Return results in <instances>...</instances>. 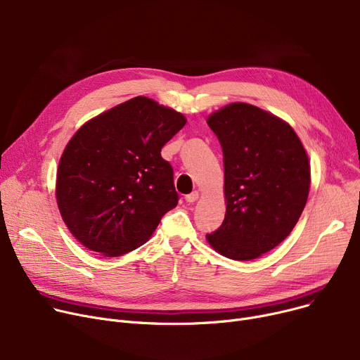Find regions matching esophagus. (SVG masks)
<instances>
[{
  "mask_svg": "<svg viewBox=\"0 0 360 360\" xmlns=\"http://www.w3.org/2000/svg\"><path fill=\"white\" fill-rule=\"evenodd\" d=\"M198 197H200V193H198V191H194V193H191V194H188V195L185 197V200H186V202H194V201L198 200Z\"/></svg>",
  "mask_w": 360,
  "mask_h": 360,
  "instance_id": "obj_1",
  "label": "esophagus"
}]
</instances>
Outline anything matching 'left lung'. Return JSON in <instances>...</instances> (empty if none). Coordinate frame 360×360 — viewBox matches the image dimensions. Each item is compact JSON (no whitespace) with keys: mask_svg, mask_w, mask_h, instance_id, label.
I'll use <instances>...</instances> for the list:
<instances>
[{"mask_svg":"<svg viewBox=\"0 0 360 360\" xmlns=\"http://www.w3.org/2000/svg\"><path fill=\"white\" fill-rule=\"evenodd\" d=\"M207 124L223 148L226 214L205 239L226 258L255 259L288 238L305 209L308 153L289 122L250 103L226 105Z\"/></svg>","mask_w":360,"mask_h":360,"instance_id":"left-lung-1","label":"left lung"}]
</instances>
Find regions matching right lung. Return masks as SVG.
Here are the masks:
<instances>
[{"label": "right lung", "mask_w": 360, "mask_h": 360, "mask_svg": "<svg viewBox=\"0 0 360 360\" xmlns=\"http://www.w3.org/2000/svg\"><path fill=\"white\" fill-rule=\"evenodd\" d=\"M186 124L172 108L137 96L84 122L56 170L60 214L84 248L120 257L146 243L178 204L162 147Z\"/></svg>", "instance_id": "right-lung-1"}]
</instances>
